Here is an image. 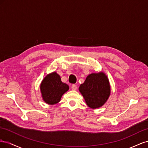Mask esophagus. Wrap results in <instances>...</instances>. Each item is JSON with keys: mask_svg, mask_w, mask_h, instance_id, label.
<instances>
[{"mask_svg": "<svg viewBox=\"0 0 148 148\" xmlns=\"http://www.w3.org/2000/svg\"><path fill=\"white\" fill-rule=\"evenodd\" d=\"M77 84H73L72 85H71V89H72L73 90H76V89H77Z\"/></svg>", "mask_w": 148, "mask_h": 148, "instance_id": "34e87169", "label": "esophagus"}]
</instances>
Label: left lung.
Returning a JSON list of instances; mask_svg holds the SVG:
<instances>
[{
	"instance_id": "8db88e82",
	"label": "left lung",
	"mask_w": 148,
	"mask_h": 148,
	"mask_svg": "<svg viewBox=\"0 0 148 148\" xmlns=\"http://www.w3.org/2000/svg\"><path fill=\"white\" fill-rule=\"evenodd\" d=\"M79 90L88 107L99 108L108 99L110 93L109 80L104 73H92L88 75L80 85Z\"/></svg>"
}]
</instances>
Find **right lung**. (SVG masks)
I'll list each match as a JSON object with an SVG mask.
<instances>
[{"label":"right lung","mask_w":148,"mask_h":148,"mask_svg":"<svg viewBox=\"0 0 148 148\" xmlns=\"http://www.w3.org/2000/svg\"><path fill=\"white\" fill-rule=\"evenodd\" d=\"M69 86L62 83L60 76L56 72L46 76L41 84V90L44 101L53 105L59 102L61 97L69 90Z\"/></svg>","instance_id":"obj_1"}]
</instances>
